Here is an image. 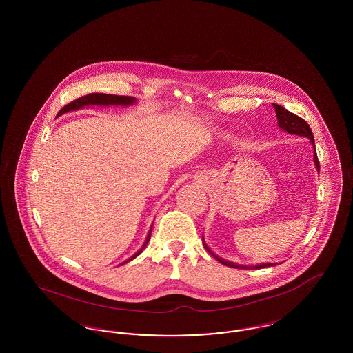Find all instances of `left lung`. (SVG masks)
<instances>
[{
	"instance_id": "1",
	"label": "left lung",
	"mask_w": 353,
	"mask_h": 353,
	"mask_svg": "<svg viewBox=\"0 0 353 353\" xmlns=\"http://www.w3.org/2000/svg\"><path fill=\"white\" fill-rule=\"evenodd\" d=\"M272 107H274L275 114H276V119H278V125H279V128H281L282 131L287 132V134H296V136H303V137L310 139V143L312 144V147H314V150H315L314 134H312V131H311L310 125L307 124V121H305V120H303L302 118H299L298 115H295V114H292V112L287 111L285 107H282V105H279V104L272 103ZM314 164H315V168L318 169V172H319L320 167L319 161H318V156H316V150L314 151ZM202 243H203L205 249H206L208 252H210V254H212V255L219 261V263H222V265H225V266H229V268H233V269L258 270L270 268V266H276V265H278V263H270V262L269 263H259V265H238V263L230 262V261H226V259L221 258L219 255H216L214 252H212V250L209 249V246L206 245V242H205L203 236H202Z\"/></svg>"
}]
</instances>
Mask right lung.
<instances>
[{
	"instance_id": "add662e5",
	"label": "right lung",
	"mask_w": 353,
	"mask_h": 353,
	"mask_svg": "<svg viewBox=\"0 0 353 353\" xmlns=\"http://www.w3.org/2000/svg\"><path fill=\"white\" fill-rule=\"evenodd\" d=\"M137 101L134 97H119V95H108V94H88V95H84L82 98H78L77 101H71L68 105H65L59 112H58V117L66 114V112H71V111H78V110H82L84 107H90V105H103V107H110V105H114V107H128V105H134L136 104ZM152 226L148 232V235L143 243V246L134 252V255L124 261L121 265L130 262L134 259L137 255H140L141 252L145 249V246L148 245L150 239H151Z\"/></svg>"
}]
</instances>
